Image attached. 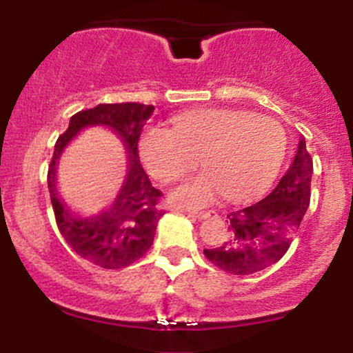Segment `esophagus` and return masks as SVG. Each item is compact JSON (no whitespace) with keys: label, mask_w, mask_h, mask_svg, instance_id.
Instances as JSON below:
<instances>
[{"label":"esophagus","mask_w":353,"mask_h":353,"mask_svg":"<svg viewBox=\"0 0 353 353\" xmlns=\"http://www.w3.org/2000/svg\"><path fill=\"white\" fill-rule=\"evenodd\" d=\"M188 212L190 214L192 217H197V219H205L209 217L210 214H214V210H197V209H189Z\"/></svg>","instance_id":"obj_1"}]
</instances>
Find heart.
Segmentation results:
<instances>
[{
  "mask_svg": "<svg viewBox=\"0 0 353 353\" xmlns=\"http://www.w3.org/2000/svg\"><path fill=\"white\" fill-rule=\"evenodd\" d=\"M145 168L164 184L201 165L204 174L176 190L182 204H208L222 190L230 201L252 197L269 185L287 151L275 119L241 109H204L177 116L172 129L151 125L139 141Z\"/></svg>",
  "mask_w": 353,
  "mask_h": 353,
  "instance_id": "obj_1",
  "label": "heart"
}]
</instances>
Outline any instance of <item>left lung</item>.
<instances>
[{"label":"left lung","instance_id":"8db88e82","mask_svg":"<svg viewBox=\"0 0 353 353\" xmlns=\"http://www.w3.org/2000/svg\"><path fill=\"white\" fill-rule=\"evenodd\" d=\"M314 172L305 139L279 184L257 202L229 212L228 241L204 249V255L224 272L250 275L279 262L289 250L310 204Z\"/></svg>","mask_w":353,"mask_h":353}]
</instances>
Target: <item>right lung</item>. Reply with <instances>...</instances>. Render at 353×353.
Masks as SVG:
<instances>
[{
	"mask_svg": "<svg viewBox=\"0 0 353 353\" xmlns=\"http://www.w3.org/2000/svg\"><path fill=\"white\" fill-rule=\"evenodd\" d=\"M154 106L139 103L98 104L71 117L70 128L58 137L48 169V188L61 236L79 257L103 269H123L134 264L151 249L161 209L163 192L149 181L139 163L141 132L152 116ZM103 123L123 137L130 152L126 181L115 204L99 216L78 219L72 216L55 190V163L62 149L83 127Z\"/></svg>",
	"mask_w": 353,
	"mask_h": 353,
	"instance_id": "right-lung-1",
	"label": "right lung"
}]
</instances>
